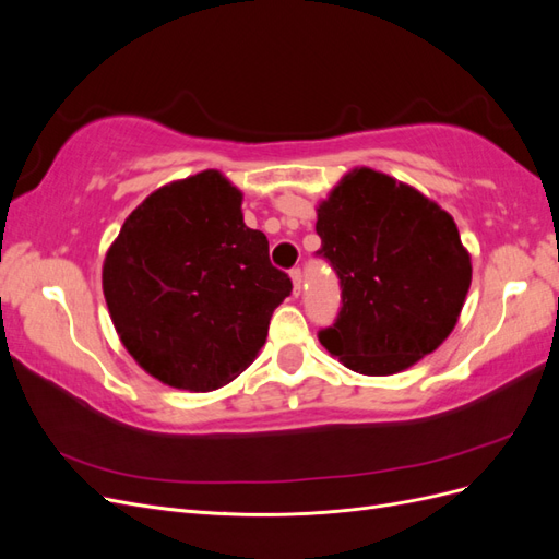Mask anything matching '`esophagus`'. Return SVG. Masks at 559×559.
I'll return each instance as SVG.
<instances>
[{"instance_id": "1", "label": "esophagus", "mask_w": 559, "mask_h": 559, "mask_svg": "<svg viewBox=\"0 0 559 559\" xmlns=\"http://www.w3.org/2000/svg\"><path fill=\"white\" fill-rule=\"evenodd\" d=\"M289 275H292V280H294V294L298 296V294H300V284H302V273H300V267H292V270H289Z\"/></svg>"}]
</instances>
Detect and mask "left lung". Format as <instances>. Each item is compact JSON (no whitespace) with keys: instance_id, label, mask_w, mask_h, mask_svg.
Segmentation results:
<instances>
[{"instance_id":"8db88e82","label":"left lung","mask_w":559,"mask_h":559,"mask_svg":"<svg viewBox=\"0 0 559 559\" xmlns=\"http://www.w3.org/2000/svg\"><path fill=\"white\" fill-rule=\"evenodd\" d=\"M341 310L319 343L364 376H392L441 345L471 286L452 216L382 173H349L317 210Z\"/></svg>"}]
</instances>
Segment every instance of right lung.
<instances>
[{"label": "right lung", "mask_w": 559, "mask_h": 559, "mask_svg": "<svg viewBox=\"0 0 559 559\" xmlns=\"http://www.w3.org/2000/svg\"><path fill=\"white\" fill-rule=\"evenodd\" d=\"M242 193L207 170L163 186L107 251L103 289L126 349L160 382L212 392L265 343L292 277L245 226Z\"/></svg>", "instance_id": "right-lung-1"}]
</instances>
